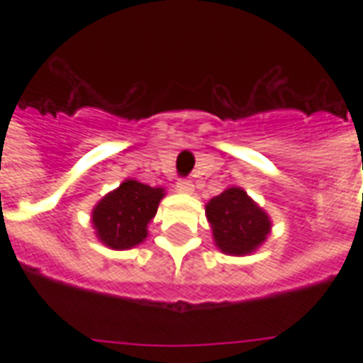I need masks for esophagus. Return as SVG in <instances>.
I'll list each match as a JSON object with an SVG mask.
<instances>
[{
  "instance_id": "1",
  "label": "esophagus",
  "mask_w": 363,
  "mask_h": 363,
  "mask_svg": "<svg viewBox=\"0 0 363 363\" xmlns=\"http://www.w3.org/2000/svg\"><path fill=\"white\" fill-rule=\"evenodd\" d=\"M174 186H177V190H179L181 194H192V190H194V184H192V181H189V179H179Z\"/></svg>"
}]
</instances>
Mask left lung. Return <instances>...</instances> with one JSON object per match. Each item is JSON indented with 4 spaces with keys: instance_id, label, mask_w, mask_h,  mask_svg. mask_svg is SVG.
<instances>
[{
    "instance_id": "left-lung-1",
    "label": "left lung",
    "mask_w": 363,
    "mask_h": 363,
    "mask_svg": "<svg viewBox=\"0 0 363 363\" xmlns=\"http://www.w3.org/2000/svg\"><path fill=\"white\" fill-rule=\"evenodd\" d=\"M206 216L218 249L235 257L257 251L272 228L268 213L239 186L213 196L206 204Z\"/></svg>"
}]
</instances>
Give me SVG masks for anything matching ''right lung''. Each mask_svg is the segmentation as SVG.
I'll return each mask as SVG.
<instances>
[{
	"label": "right lung",
	"mask_w": 363,
	"mask_h": 363,
	"mask_svg": "<svg viewBox=\"0 0 363 363\" xmlns=\"http://www.w3.org/2000/svg\"><path fill=\"white\" fill-rule=\"evenodd\" d=\"M163 196V189H153L134 179L122 182L93 208V228L99 241L116 251L142 243Z\"/></svg>",
	"instance_id": "right-lung-1"
}]
</instances>
